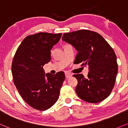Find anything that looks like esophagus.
Returning <instances> with one entry per match:
<instances>
[{
    "label": "esophagus",
    "mask_w": 128,
    "mask_h": 128,
    "mask_svg": "<svg viewBox=\"0 0 128 128\" xmlns=\"http://www.w3.org/2000/svg\"><path fill=\"white\" fill-rule=\"evenodd\" d=\"M65 76H66V78H69L72 76V74H70V73H69V72H66Z\"/></svg>",
    "instance_id": "34e87169"
}]
</instances>
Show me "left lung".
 <instances>
[{
  "mask_svg": "<svg viewBox=\"0 0 128 128\" xmlns=\"http://www.w3.org/2000/svg\"><path fill=\"white\" fill-rule=\"evenodd\" d=\"M62 39L78 51L75 64L88 65L90 70L87 78L82 74L73 75L78 81L76 94L88 102L104 101L113 90L118 69L113 48L101 34L89 30L64 33Z\"/></svg>",
  "mask_w": 128,
  "mask_h": 128,
  "instance_id": "left-lung-1",
  "label": "left lung"
}]
</instances>
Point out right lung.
Instances as JSON below:
<instances>
[{
	"instance_id": "1",
	"label": "right lung",
	"mask_w": 128,
	"mask_h": 128,
	"mask_svg": "<svg viewBox=\"0 0 128 128\" xmlns=\"http://www.w3.org/2000/svg\"><path fill=\"white\" fill-rule=\"evenodd\" d=\"M62 33H38L27 36L20 44L12 64L13 80L23 100L32 108L45 110L59 98L65 80L63 71L46 74L43 66L51 60V50Z\"/></svg>"
}]
</instances>
